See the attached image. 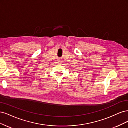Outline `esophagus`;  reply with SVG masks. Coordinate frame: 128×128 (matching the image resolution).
Segmentation results:
<instances>
[{
  "instance_id": "34e87169",
  "label": "esophagus",
  "mask_w": 128,
  "mask_h": 128,
  "mask_svg": "<svg viewBox=\"0 0 128 128\" xmlns=\"http://www.w3.org/2000/svg\"><path fill=\"white\" fill-rule=\"evenodd\" d=\"M59 61H60V60H59Z\"/></svg>"
}]
</instances>
